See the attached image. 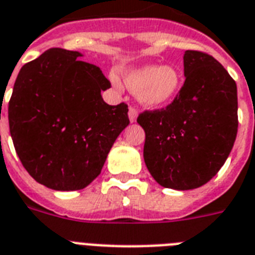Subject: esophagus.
<instances>
[{
    "mask_svg": "<svg viewBox=\"0 0 255 255\" xmlns=\"http://www.w3.org/2000/svg\"><path fill=\"white\" fill-rule=\"evenodd\" d=\"M128 118H129L131 123H134V122H136V119H137V110L132 106L129 107V110H128Z\"/></svg>",
    "mask_w": 255,
    "mask_h": 255,
    "instance_id": "obj_1",
    "label": "esophagus"
}]
</instances>
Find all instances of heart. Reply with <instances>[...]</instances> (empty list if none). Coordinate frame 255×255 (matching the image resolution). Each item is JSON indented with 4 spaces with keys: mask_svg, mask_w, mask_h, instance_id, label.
Returning a JSON list of instances; mask_svg holds the SVG:
<instances>
[{
    "mask_svg": "<svg viewBox=\"0 0 255 255\" xmlns=\"http://www.w3.org/2000/svg\"><path fill=\"white\" fill-rule=\"evenodd\" d=\"M115 86H121L117 76H111ZM124 81L144 106L157 109L174 101L183 84L182 73L173 65H142L124 72Z\"/></svg>",
    "mask_w": 255,
    "mask_h": 255,
    "instance_id": "1",
    "label": "heart"
}]
</instances>
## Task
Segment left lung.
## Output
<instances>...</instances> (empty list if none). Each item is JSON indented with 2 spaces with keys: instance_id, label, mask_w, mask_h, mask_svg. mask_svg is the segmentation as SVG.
I'll use <instances>...</instances> for the list:
<instances>
[{
  "instance_id": "1",
  "label": "left lung",
  "mask_w": 255,
  "mask_h": 255,
  "mask_svg": "<svg viewBox=\"0 0 255 255\" xmlns=\"http://www.w3.org/2000/svg\"><path fill=\"white\" fill-rule=\"evenodd\" d=\"M185 84L165 109L144 111V161L157 183L174 190L200 187L228 158L239 128L237 86L215 57L183 56Z\"/></svg>"
}]
</instances>
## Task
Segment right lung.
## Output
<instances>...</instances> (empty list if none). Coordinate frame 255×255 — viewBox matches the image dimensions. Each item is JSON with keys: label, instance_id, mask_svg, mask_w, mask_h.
Returning a JSON list of instances; mask_svg holds the SVG:
<instances>
[{"label": "right lung", "instance_id": "add662e5", "mask_svg": "<svg viewBox=\"0 0 255 255\" xmlns=\"http://www.w3.org/2000/svg\"><path fill=\"white\" fill-rule=\"evenodd\" d=\"M77 51L51 48L24 64L9 101V127L20 162L35 181L74 191L101 174L110 149L129 124L128 106H110L111 86Z\"/></svg>", "mask_w": 255, "mask_h": 255}]
</instances>
